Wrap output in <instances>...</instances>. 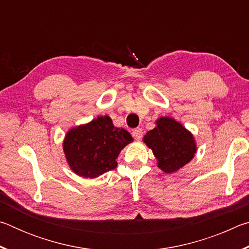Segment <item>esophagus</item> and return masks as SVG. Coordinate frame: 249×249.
<instances>
[{"mask_svg": "<svg viewBox=\"0 0 249 249\" xmlns=\"http://www.w3.org/2000/svg\"><path fill=\"white\" fill-rule=\"evenodd\" d=\"M133 136H134L135 140L140 141L141 138L142 137V128H136V129H134V130H133Z\"/></svg>", "mask_w": 249, "mask_h": 249, "instance_id": "obj_1", "label": "esophagus"}]
</instances>
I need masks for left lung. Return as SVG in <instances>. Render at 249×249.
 <instances>
[{"mask_svg":"<svg viewBox=\"0 0 249 249\" xmlns=\"http://www.w3.org/2000/svg\"><path fill=\"white\" fill-rule=\"evenodd\" d=\"M156 127L148 130L142 142L157 160V167L166 174L178 171L191 161L196 153L193 134L169 116L156 120Z\"/></svg>","mask_w":249,"mask_h":249,"instance_id":"left-lung-1","label":"left lung"}]
</instances>
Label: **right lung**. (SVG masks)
<instances>
[{
	"label": "right lung",
	"instance_id": "right-lung-1",
	"mask_svg": "<svg viewBox=\"0 0 249 249\" xmlns=\"http://www.w3.org/2000/svg\"><path fill=\"white\" fill-rule=\"evenodd\" d=\"M134 140L123 127H115L111 117L98 116L67 132L62 149L75 175L93 179L117 166L122 149Z\"/></svg>",
	"mask_w": 249,
	"mask_h": 249
}]
</instances>
